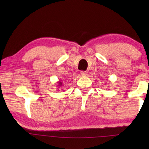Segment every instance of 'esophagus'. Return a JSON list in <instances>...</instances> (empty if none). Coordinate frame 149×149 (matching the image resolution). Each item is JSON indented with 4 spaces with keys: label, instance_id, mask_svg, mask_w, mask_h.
I'll return each instance as SVG.
<instances>
[{
    "label": "esophagus",
    "instance_id": "esophagus-1",
    "mask_svg": "<svg viewBox=\"0 0 149 149\" xmlns=\"http://www.w3.org/2000/svg\"><path fill=\"white\" fill-rule=\"evenodd\" d=\"M81 75H83V76H86V75H87V72L81 71Z\"/></svg>",
    "mask_w": 149,
    "mask_h": 149
}]
</instances>
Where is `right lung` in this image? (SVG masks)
Returning a JSON list of instances; mask_svg holds the SVG:
<instances>
[{
    "label": "right lung",
    "instance_id": "obj_1",
    "mask_svg": "<svg viewBox=\"0 0 149 149\" xmlns=\"http://www.w3.org/2000/svg\"><path fill=\"white\" fill-rule=\"evenodd\" d=\"M57 84H58V87H62V81H58Z\"/></svg>",
    "mask_w": 149,
    "mask_h": 149
}]
</instances>
